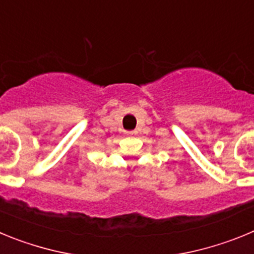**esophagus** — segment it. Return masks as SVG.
<instances>
[{"label": "esophagus", "instance_id": "obj_1", "mask_svg": "<svg viewBox=\"0 0 254 254\" xmlns=\"http://www.w3.org/2000/svg\"><path fill=\"white\" fill-rule=\"evenodd\" d=\"M126 134L127 136H133V134H136V131H126Z\"/></svg>", "mask_w": 254, "mask_h": 254}]
</instances>
